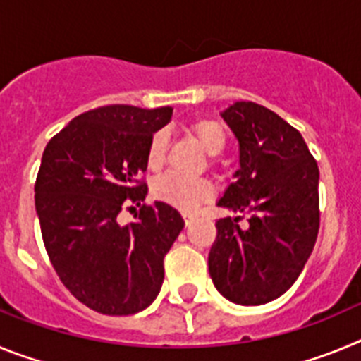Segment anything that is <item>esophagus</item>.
Listing matches in <instances>:
<instances>
[{"mask_svg": "<svg viewBox=\"0 0 361 361\" xmlns=\"http://www.w3.org/2000/svg\"><path fill=\"white\" fill-rule=\"evenodd\" d=\"M193 216H195V215H193L191 212H183V219H184V222H186V224H190L191 220H193Z\"/></svg>", "mask_w": 361, "mask_h": 361, "instance_id": "obj_1", "label": "esophagus"}]
</instances>
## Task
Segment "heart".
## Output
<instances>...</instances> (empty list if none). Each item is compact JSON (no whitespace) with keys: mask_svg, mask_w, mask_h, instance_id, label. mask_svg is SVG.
<instances>
[{"mask_svg":"<svg viewBox=\"0 0 361 361\" xmlns=\"http://www.w3.org/2000/svg\"><path fill=\"white\" fill-rule=\"evenodd\" d=\"M188 132L195 137L209 155H216L226 146V132L222 124L213 119H197L188 126ZM166 159V133H153L149 139L146 162L152 171H157ZM153 195L162 202L180 209H193L202 200H208L213 193V186L206 178H190L183 175H162L153 183Z\"/></svg>","mask_w":361,"mask_h":361,"instance_id":"heart-1","label":"heart"}]
</instances>
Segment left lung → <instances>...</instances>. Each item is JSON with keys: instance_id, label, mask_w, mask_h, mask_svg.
Segmentation results:
<instances>
[{"instance_id": "8db88e82", "label": "left lung", "mask_w": 361, "mask_h": 361, "mask_svg": "<svg viewBox=\"0 0 361 361\" xmlns=\"http://www.w3.org/2000/svg\"><path fill=\"white\" fill-rule=\"evenodd\" d=\"M238 139L240 168L219 206L250 213L216 220L208 257L222 296L262 305L291 288L312 253L320 228L318 164L304 137L275 111L238 101L222 111Z\"/></svg>"}]
</instances>
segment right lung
I'll list each match as a JSON object with an SVG mask.
<instances>
[{
  "label": "right lung",
  "mask_w": 361,
  "mask_h": 361,
  "mask_svg": "<svg viewBox=\"0 0 361 361\" xmlns=\"http://www.w3.org/2000/svg\"><path fill=\"white\" fill-rule=\"evenodd\" d=\"M171 114L99 106L70 121L43 152L34 191L44 247L65 288L103 314H135L157 298L164 257L184 228L170 204L140 205L149 139ZM132 203L142 207L137 220L119 225L116 215Z\"/></svg>",
  "instance_id": "add662e5"
}]
</instances>
